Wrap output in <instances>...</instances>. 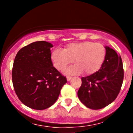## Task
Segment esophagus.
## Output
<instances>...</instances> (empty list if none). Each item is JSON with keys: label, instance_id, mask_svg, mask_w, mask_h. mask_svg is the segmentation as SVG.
I'll use <instances>...</instances> for the list:
<instances>
[{"label": "esophagus", "instance_id": "obj_1", "mask_svg": "<svg viewBox=\"0 0 133 133\" xmlns=\"http://www.w3.org/2000/svg\"><path fill=\"white\" fill-rule=\"evenodd\" d=\"M72 77H71V76H67V80L68 81H70L71 80Z\"/></svg>", "mask_w": 133, "mask_h": 133}]
</instances>
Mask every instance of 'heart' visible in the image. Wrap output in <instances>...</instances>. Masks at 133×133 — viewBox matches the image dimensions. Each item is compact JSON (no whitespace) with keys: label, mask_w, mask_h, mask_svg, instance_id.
<instances>
[{"label":"heart","mask_w":133,"mask_h":133,"mask_svg":"<svg viewBox=\"0 0 133 133\" xmlns=\"http://www.w3.org/2000/svg\"><path fill=\"white\" fill-rule=\"evenodd\" d=\"M106 53V48L103 44L84 41L68 44L64 50L55 49L51 53V60L55 68L60 71L74 61L76 64L65 71L67 75L84 72L85 75H91L101 69Z\"/></svg>","instance_id":"heart-1"}]
</instances>
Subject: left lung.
Returning a JSON list of instances; mask_svg holds the SVG:
<instances>
[{"mask_svg":"<svg viewBox=\"0 0 133 133\" xmlns=\"http://www.w3.org/2000/svg\"><path fill=\"white\" fill-rule=\"evenodd\" d=\"M101 69L95 74L82 78L78 91L81 102L91 109H100L117 97L124 80V69L120 56L109 47Z\"/></svg>","mask_w":133,"mask_h":133,"instance_id":"8db88e82","label":"left lung"}]
</instances>
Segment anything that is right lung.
<instances>
[{
	"label": "right lung",
	"mask_w": 133,
	"mask_h": 133,
	"mask_svg": "<svg viewBox=\"0 0 133 133\" xmlns=\"http://www.w3.org/2000/svg\"><path fill=\"white\" fill-rule=\"evenodd\" d=\"M52 47L48 42H35L20 49L13 62L15 91L22 104L33 109L53 105L67 82L66 78L53 66Z\"/></svg>",
	"instance_id": "1"
}]
</instances>
